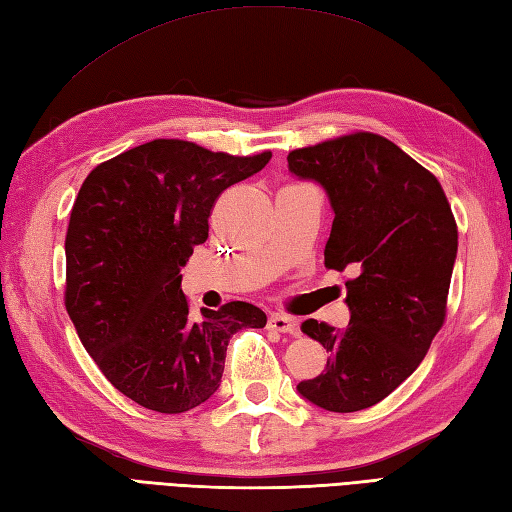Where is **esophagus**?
Segmentation results:
<instances>
[{
	"mask_svg": "<svg viewBox=\"0 0 512 512\" xmlns=\"http://www.w3.org/2000/svg\"><path fill=\"white\" fill-rule=\"evenodd\" d=\"M268 330L281 332V334H299V323H297V319L288 317V314L275 312L268 317Z\"/></svg>",
	"mask_w": 512,
	"mask_h": 512,
	"instance_id": "obj_1",
	"label": "esophagus"
}]
</instances>
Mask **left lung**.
<instances>
[{
    "mask_svg": "<svg viewBox=\"0 0 512 512\" xmlns=\"http://www.w3.org/2000/svg\"><path fill=\"white\" fill-rule=\"evenodd\" d=\"M288 169L328 193L334 222L325 266L356 273L345 281L343 330L301 323L330 358L297 391L321 409L361 411L416 372L442 328L458 226L436 176L383 136L358 132L295 149Z\"/></svg>",
    "mask_w": 512,
    "mask_h": 512,
    "instance_id": "left-lung-1",
    "label": "left lung"
}]
</instances>
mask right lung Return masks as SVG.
<instances>
[{
	"mask_svg": "<svg viewBox=\"0 0 512 512\" xmlns=\"http://www.w3.org/2000/svg\"><path fill=\"white\" fill-rule=\"evenodd\" d=\"M270 158L158 138L103 162L76 195L65 310L105 378L140 407L182 413L202 405L222 383L231 336L266 325V314L244 301L202 308L193 319L180 270L209 237L220 193Z\"/></svg>",
	"mask_w": 512,
	"mask_h": 512,
	"instance_id": "1",
	"label": "right lung"
}]
</instances>
